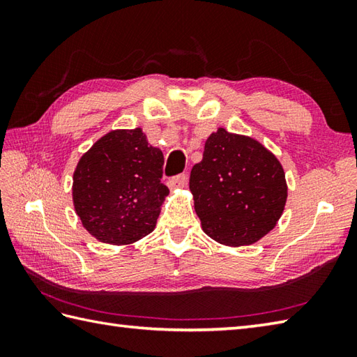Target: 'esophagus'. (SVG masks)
<instances>
[{
  "mask_svg": "<svg viewBox=\"0 0 357 357\" xmlns=\"http://www.w3.org/2000/svg\"><path fill=\"white\" fill-rule=\"evenodd\" d=\"M187 184V174H178V176L172 178L167 185H169L170 190H174V188H184Z\"/></svg>",
  "mask_w": 357,
  "mask_h": 357,
  "instance_id": "1",
  "label": "esophagus"
}]
</instances>
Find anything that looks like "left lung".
Wrapping results in <instances>:
<instances>
[{"label": "left lung", "instance_id": "obj_1", "mask_svg": "<svg viewBox=\"0 0 357 357\" xmlns=\"http://www.w3.org/2000/svg\"><path fill=\"white\" fill-rule=\"evenodd\" d=\"M282 164L252 136L219 127L190 173L195 211L204 233L219 244L239 247L275 229L287 202Z\"/></svg>", "mask_w": 357, "mask_h": 357}]
</instances>
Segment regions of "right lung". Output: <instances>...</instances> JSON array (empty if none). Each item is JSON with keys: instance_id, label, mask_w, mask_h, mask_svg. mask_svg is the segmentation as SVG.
<instances>
[{"instance_id": "1", "label": "right lung", "mask_w": 357, "mask_h": 357, "mask_svg": "<svg viewBox=\"0 0 357 357\" xmlns=\"http://www.w3.org/2000/svg\"><path fill=\"white\" fill-rule=\"evenodd\" d=\"M162 164V151L141 127L101 136L73 172L72 201L82 227L110 245H130L153 231L169 195Z\"/></svg>"}]
</instances>
